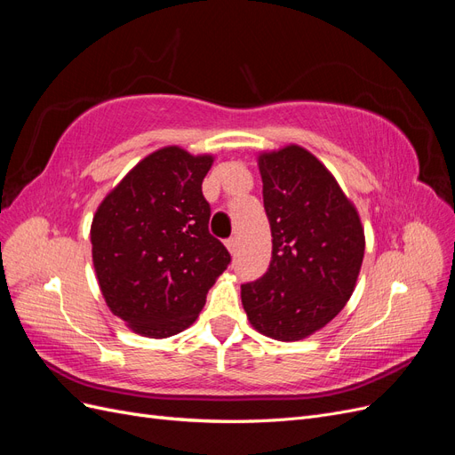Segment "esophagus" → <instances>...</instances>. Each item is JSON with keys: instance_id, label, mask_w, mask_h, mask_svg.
<instances>
[{"instance_id": "esophagus-1", "label": "esophagus", "mask_w": 455, "mask_h": 455, "mask_svg": "<svg viewBox=\"0 0 455 455\" xmlns=\"http://www.w3.org/2000/svg\"><path fill=\"white\" fill-rule=\"evenodd\" d=\"M226 246H228V251H229L231 254H235V251H237V239H235V237H229V239L226 241Z\"/></svg>"}]
</instances>
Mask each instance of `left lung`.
<instances>
[{
    "instance_id": "8db88e82",
    "label": "left lung",
    "mask_w": 455,
    "mask_h": 455,
    "mask_svg": "<svg viewBox=\"0 0 455 455\" xmlns=\"http://www.w3.org/2000/svg\"><path fill=\"white\" fill-rule=\"evenodd\" d=\"M273 251L264 277L241 286L243 307L264 336L296 341L346 307L364 258L359 212L336 178L301 146L259 154Z\"/></svg>"
}]
</instances>
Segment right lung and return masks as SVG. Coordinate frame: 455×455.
I'll return each mask as SVG.
<instances>
[{
  "instance_id": "1",
  "label": "right lung",
  "mask_w": 455,
  "mask_h": 455,
  "mask_svg": "<svg viewBox=\"0 0 455 455\" xmlns=\"http://www.w3.org/2000/svg\"><path fill=\"white\" fill-rule=\"evenodd\" d=\"M212 156L178 146L144 157L104 197L91 226L108 307L136 334L169 338L194 324L231 256L209 233L203 178Z\"/></svg>"
}]
</instances>
